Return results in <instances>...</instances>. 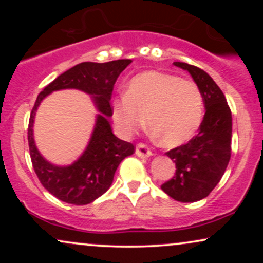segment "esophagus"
<instances>
[{
  "instance_id": "34e87169",
  "label": "esophagus",
  "mask_w": 263,
  "mask_h": 263,
  "mask_svg": "<svg viewBox=\"0 0 263 263\" xmlns=\"http://www.w3.org/2000/svg\"><path fill=\"white\" fill-rule=\"evenodd\" d=\"M136 155L141 157V158H148V157L153 156V151L151 149L147 144L138 143L137 146H136Z\"/></svg>"
}]
</instances>
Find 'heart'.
Segmentation results:
<instances>
[{
  "label": "heart",
  "instance_id": "b5f03b06",
  "mask_svg": "<svg viewBox=\"0 0 263 263\" xmlns=\"http://www.w3.org/2000/svg\"><path fill=\"white\" fill-rule=\"evenodd\" d=\"M204 96L195 81L162 71H144L129 80L127 93L114 100L112 117L119 132L129 137L143 125L158 135L162 144L185 143L200 126Z\"/></svg>",
  "mask_w": 263,
  "mask_h": 263
}]
</instances>
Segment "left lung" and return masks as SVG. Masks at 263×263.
Wrapping results in <instances>:
<instances>
[{
    "label": "left lung",
    "mask_w": 263,
    "mask_h": 263,
    "mask_svg": "<svg viewBox=\"0 0 263 263\" xmlns=\"http://www.w3.org/2000/svg\"><path fill=\"white\" fill-rule=\"evenodd\" d=\"M174 65L188 70L200 87L206 111L197 136L165 153L176 163V173L161 188L171 198L190 203L206 198L224 176L231 157V110L224 92L203 69L180 62Z\"/></svg>",
    "instance_id": "obj_1"
}]
</instances>
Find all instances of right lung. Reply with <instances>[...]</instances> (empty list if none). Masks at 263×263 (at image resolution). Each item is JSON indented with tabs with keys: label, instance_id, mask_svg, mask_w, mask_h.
<instances>
[{
	"label": "right lung",
	"instance_id": "obj_1",
	"mask_svg": "<svg viewBox=\"0 0 263 263\" xmlns=\"http://www.w3.org/2000/svg\"><path fill=\"white\" fill-rule=\"evenodd\" d=\"M129 63V59L80 63L60 74L39 92L28 123L29 155L39 182L59 200L85 205L101 197L110 188L115 172L122 159L135 152L134 144L117 138L107 121L112 116L111 96L114 85ZM62 88H79L93 95L97 107L102 112L86 152L69 167H57L45 161L35 147L31 129L40 101L48 93Z\"/></svg>",
	"mask_w": 263,
	"mask_h": 263
}]
</instances>
